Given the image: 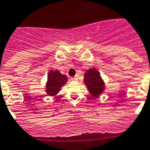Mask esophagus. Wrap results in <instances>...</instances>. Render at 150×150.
<instances>
[{"label":"esophagus","mask_w":150,"mask_h":150,"mask_svg":"<svg viewBox=\"0 0 150 150\" xmlns=\"http://www.w3.org/2000/svg\"><path fill=\"white\" fill-rule=\"evenodd\" d=\"M78 79H79V76H78V75H76V76L74 77V78H72L71 79H72L73 81H77V80H78Z\"/></svg>","instance_id":"obj_1"}]
</instances>
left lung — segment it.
I'll use <instances>...</instances> for the list:
<instances>
[{
    "label": "left lung",
    "mask_w": 150,
    "mask_h": 150,
    "mask_svg": "<svg viewBox=\"0 0 150 150\" xmlns=\"http://www.w3.org/2000/svg\"><path fill=\"white\" fill-rule=\"evenodd\" d=\"M84 82L93 97H98L105 90V83L98 70L95 68L87 70L84 76Z\"/></svg>",
    "instance_id": "8db88e82"
}]
</instances>
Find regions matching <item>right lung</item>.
I'll list each match as a JSON object with an SVG mask.
<instances>
[{
  "label": "right lung",
  "mask_w": 150,
  "mask_h": 150,
  "mask_svg": "<svg viewBox=\"0 0 150 150\" xmlns=\"http://www.w3.org/2000/svg\"><path fill=\"white\" fill-rule=\"evenodd\" d=\"M66 75H62L58 70L51 69L47 75L45 91L49 96H55L59 93L61 88L67 82Z\"/></svg>",
  "instance_id": "obj_1"
}]
</instances>
